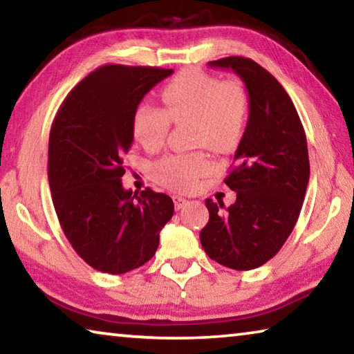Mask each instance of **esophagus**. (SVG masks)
<instances>
[{
	"mask_svg": "<svg viewBox=\"0 0 354 354\" xmlns=\"http://www.w3.org/2000/svg\"><path fill=\"white\" fill-rule=\"evenodd\" d=\"M173 201H175V209H178V211L179 209H183L189 203L187 198H184V196H179V195L173 196Z\"/></svg>",
	"mask_w": 354,
	"mask_h": 354,
	"instance_id": "esophagus-1",
	"label": "esophagus"
}]
</instances>
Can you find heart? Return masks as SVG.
I'll return each mask as SVG.
<instances>
[{
	"label": "heart",
	"mask_w": 354,
	"mask_h": 354,
	"mask_svg": "<svg viewBox=\"0 0 354 354\" xmlns=\"http://www.w3.org/2000/svg\"><path fill=\"white\" fill-rule=\"evenodd\" d=\"M162 109L143 103L133 115V136L147 151L164 145L170 124L189 122L192 145L215 153H232L241 143L248 115L247 92L237 80L220 81L198 70H187L160 91ZM214 162L206 151L169 154L153 164L156 183L176 192L195 189Z\"/></svg>",
	"instance_id": "1"
}]
</instances>
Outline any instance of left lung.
I'll use <instances>...</instances> for the list:
<instances>
[{"mask_svg":"<svg viewBox=\"0 0 354 354\" xmlns=\"http://www.w3.org/2000/svg\"><path fill=\"white\" fill-rule=\"evenodd\" d=\"M242 77L250 98L248 123L225 184L234 205L206 200L209 221L200 241L212 261L251 270L286 243L301 211L309 183L308 142L292 100L277 77L248 57L209 62Z\"/></svg>","mask_w":354,"mask_h":354,"instance_id":"8db88e82","label":"left lung"}]
</instances>
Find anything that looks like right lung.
I'll return each mask as SVG.
<instances>
[{"mask_svg": "<svg viewBox=\"0 0 354 354\" xmlns=\"http://www.w3.org/2000/svg\"><path fill=\"white\" fill-rule=\"evenodd\" d=\"M171 73L103 65L65 97L53 120L48 143L53 205L71 247L98 272L122 274L148 262L175 211L169 195L149 187L133 194L122 185L134 112Z\"/></svg>", "mask_w": 354, "mask_h": 354, "instance_id": "right-lung-1", "label": "right lung"}]
</instances>
